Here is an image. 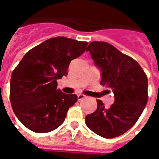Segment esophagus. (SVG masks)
I'll return each mask as SVG.
<instances>
[{
    "label": "esophagus",
    "mask_w": 159,
    "mask_h": 159,
    "mask_svg": "<svg viewBox=\"0 0 159 159\" xmlns=\"http://www.w3.org/2000/svg\"><path fill=\"white\" fill-rule=\"evenodd\" d=\"M85 98H86V96H85V95H84V94H78V95H77V99H78V100H83V99H85Z\"/></svg>",
    "instance_id": "esophagus-1"
}]
</instances>
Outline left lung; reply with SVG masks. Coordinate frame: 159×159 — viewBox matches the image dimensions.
<instances>
[{
  "label": "left lung",
  "mask_w": 159,
  "mask_h": 159,
  "mask_svg": "<svg viewBox=\"0 0 159 159\" xmlns=\"http://www.w3.org/2000/svg\"><path fill=\"white\" fill-rule=\"evenodd\" d=\"M102 71L100 84L113 91L109 108L97 100V109L85 117L93 132L107 139L123 134L139 119L148 100V81L136 60L123 54L110 43L92 42L87 48Z\"/></svg>",
  "instance_id": "obj_1"
}]
</instances>
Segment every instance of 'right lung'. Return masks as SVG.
Masks as SVG:
<instances>
[{
  "mask_svg": "<svg viewBox=\"0 0 159 159\" xmlns=\"http://www.w3.org/2000/svg\"><path fill=\"white\" fill-rule=\"evenodd\" d=\"M87 45V42L57 36L23 57L11 76L10 101L16 117L26 128L47 133L64 123L77 96L58 89L57 80L68 74L70 61L82 55Z\"/></svg>",
  "mask_w": 159,
  "mask_h": 159,
  "instance_id": "obj_1",
  "label": "right lung"
}]
</instances>
